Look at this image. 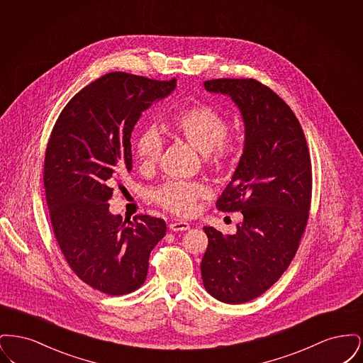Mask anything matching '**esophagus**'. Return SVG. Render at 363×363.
Wrapping results in <instances>:
<instances>
[{
    "label": "esophagus",
    "mask_w": 363,
    "mask_h": 363,
    "mask_svg": "<svg viewBox=\"0 0 363 363\" xmlns=\"http://www.w3.org/2000/svg\"><path fill=\"white\" fill-rule=\"evenodd\" d=\"M170 230L172 231H186V230H189L190 225L188 222H184V220H177V222H173V223H170Z\"/></svg>",
    "instance_id": "34e87169"
}]
</instances>
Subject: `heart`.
I'll use <instances>...</instances> for the list:
<instances>
[{"label":"heart","mask_w":363,"mask_h":363,"mask_svg":"<svg viewBox=\"0 0 363 363\" xmlns=\"http://www.w3.org/2000/svg\"><path fill=\"white\" fill-rule=\"evenodd\" d=\"M167 129L177 138L186 140L204 155L212 167L227 164L235 154L234 144L227 140L228 123L225 117L209 104H194L175 111L167 122ZM163 151V138L152 128L143 130L135 144L138 163L154 167ZM207 186L201 182L167 181L154 191V200L159 207L178 216H188L197 200L207 196Z\"/></svg>","instance_id":"1"}]
</instances>
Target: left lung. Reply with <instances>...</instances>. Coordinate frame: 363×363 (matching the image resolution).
<instances>
[{
  "label": "left lung",
  "instance_id": "obj_1",
  "mask_svg": "<svg viewBox=\"0 0 363 363\" xmlns=\"http://www.w3.org/2000/svg\"><path fill=\"white\" fill-rule=\"evenodd\" d=\"M204 86L230 96L245 125L240 163L216 201L219 211H241L243 220L233 235L206 225L201 261L208 293L237 305L265 293L293 261L309 218L311 155L293 110L271 88L255 79Z\"/></svg>",
  "mask_w": 363,
  "mask_h": 363
}]
</instances>
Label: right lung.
Returning a JSON list of instances; mask_svg holds the SVG:
<instances>
[{
    "instance_id": "1",
    "label": "right lung",
    "mask_w": 363,
    "mask_h": 363,
    "mask_svg": "<svg viewBox=\"0 0 363 363\" xmlns=\"http://www.w3.org/2000/svg\"><path fill=\"white\" fill-rule=\"evenodd\" d=\"M175 86V79L107 73L76 94L52 128L43 172L52 231L72 271L107 295L141 287L166 234L163 219L122 220L108 200L132 170L130 136L141 113Z\"/></svg>"
}]
</instances>
